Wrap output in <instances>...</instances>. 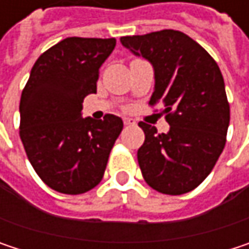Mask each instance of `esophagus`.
Here are the masks:
<instances>
[{"label": "esophagus", "instance_id": "34e87169", "mask_svg": "<svg viewBox=\"0 0 249 249\" xmlns=\"http://www.w3.org/2000/svg\"><path fill=\"white\" fill-rule=\"evenodd\" d=\"M124 124L125 125H135V120H132V118H124Z\"/></svg>", "mask_w": 249, "mask_h": 249}]
</instances>
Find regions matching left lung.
Here are the masks:
<instances>
[{
  "mask_svg": "<svg viewBox=\"0 0 249 249\" xmlns=\"http://www.w3.org/2000/svg\"><path fill=\"white\" fill-rule=\"evenodd\" d=\"M132 54L154 69L150 104L161 101L169 132L140 123L145 134L137 159L144 180L164 195H183L212 172L226 142L229 104L219 66L187 34L161 30L121 37Z\"/></svg>",
  "mask_w": 249,
  "mask_h": 249,
  "instance_id": "8db88e82",
  "label": "left lung"
}]
</instances>
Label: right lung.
<instances>
[{"mask_svg":"<svg viewBox=\"0 0 249 249\" xmlns=\"http://www.w3.org/2000/svg\"><path fill=\"white\" fill-rule=\"evenodd\" d=\"M115 38L68 37L34 63L20 101V137L38 177L53 190L80 195L104 177L123 131L120 117H82L83 99L96 93L98 73Z\"/></svg>","mask_w":249,"mask_h":249,"instance_id":"1","label":"right lung"}]
</instances>
